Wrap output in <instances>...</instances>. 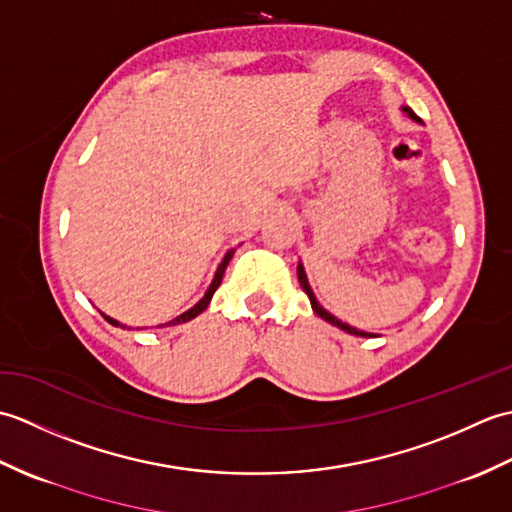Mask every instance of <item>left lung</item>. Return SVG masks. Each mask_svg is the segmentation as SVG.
<instances>
[{
    "label": "left lung",
    "mask_w": 512,
    "mask_h": 512,
    "mask_svg": "<svg viewBox=\"0 0 512 512\" xmlns=\"http://www.w3.org/2000/svg\"><path fill=\"white\" fill-rule=\"evenodd\" d=\"M402 112H405L409 118H413V121H418L420 123V118L413 114V110L411 107H402ZM297 275H299V284H301V288H303V292H306L308 295V299H310V306H312V310L319 314L321 319H325L328 323H332V325H336V328H341L343 332H347V334H354V336H374V334H369V332H363V330H356V328H352V325H347V323H343V321H339L334 317V314H330L328 310H325L321 303L317 301V297H314V292H312V288H310V284H308V277H306V270H303V266L299 264L297 266Z\"/></svg>",
    "instance_id": "1"
}]
</instances>
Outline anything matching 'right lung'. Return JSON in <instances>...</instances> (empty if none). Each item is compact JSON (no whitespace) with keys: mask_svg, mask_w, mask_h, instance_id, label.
Instances as JSON below:
<instances>
[{"mask_svg":"<svg viewBox=\"0 0 512 512\" xmlns=\"http://www.w3.org/2000/svg\"><path fill=\"white\" fill-rule=\"evenodd\" d=\"M233 253H235V250L231 248V250H228V253L224 255V259H222V264L220 266H217V270H215V277H213V281H211V286H209V290H206L204 292V297L198 301V303H195V306L193 308H189L187 312H182L180 314V317H176V319H171L169 323H165V325H178V323H187V321H191V319H195V317H198V314L200 312H204L206 308H209V303H211V297H213V292L217 290V288H220V284H222V277H224V270H226V266H228V262H231V257H233ZM103 317H105V314H103ZM105 321H110L112 325H121V323H118L116 319H112V317H105ZM121 328H125V325H121ZM158 328H162V325H158Z\"/></svg>","mask_w":512,"mask_h":512,"instance_id":"obj_1","label":"right lung"}]
</instances>
